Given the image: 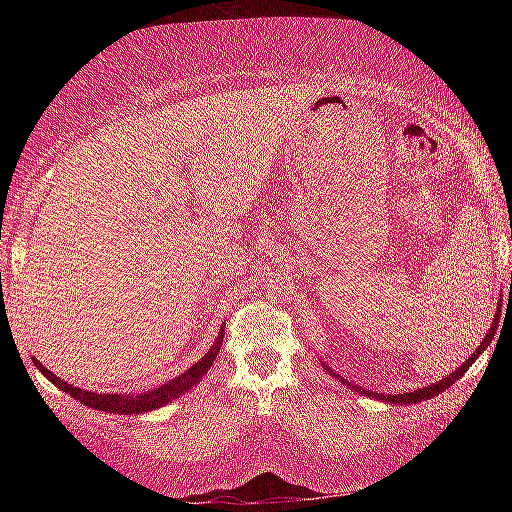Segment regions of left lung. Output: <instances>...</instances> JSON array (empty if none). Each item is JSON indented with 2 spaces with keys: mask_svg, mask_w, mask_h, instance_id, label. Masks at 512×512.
<instances>
[{
  "mask_svg": "<svg viewBox=\"0 0 512 512\" xmlns=\"http://www.w3.org/2000/svg\"><path fill=\"white\" fill-rule=\"evenodd\" d=\"M499 314H501V302H499V307H497V314H495V318H492V325H490V329H488V334H485V339L481 341V345L479 348L474 350V354L470 359H465V363L458 370H454L452 375H447V377H443L440 381H436V384H431V386H424V388H418V391H411V393H397V395H384V393H368V391H363L361 386H354V384H350V381H343V377L339 375V372H334L332 368L329 366H325V370L329 372V375H334L336 379L339 381H343V384H348L352 391H357V393H361V395H370V397H375V400H384V402H388V404H400V406H404V404H418V402H424V400H429V397H436L438 393H443L445 388H449V386H454V381H458L461 379L467 370H470V366L472 363L479 359V354L488 348V345L492 343V339H495V334H497V327H499Z\"/></svg>",
  "mask_w": 512,
  "mask_h": 512,
  "instance_id": "left-lung-1",
  "label": "left lung"
}]
</instances>
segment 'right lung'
Instances as JSON below:
<instances>
[{"label": "right lung", "instance_id": "add662e5", "mask_svg": "<svg viewBox=\"0 0 512 512\" xmlns=\"http://www.w3.org/2000/svg\"><path fill=\"white\" fill-rule=\"evenodd\" d=\"M223 336H225V325H221V332L216 336V341L210 350H207L205 357L198 359L192 368L185 370L183 375H178L176 379L167 381V384H162L155 388V391H144V393H135V395H117V393H94V391H83L79 386H72L63 381L60 377H56L54 372L47 370L45 366L38 359H33L36 363V368L45 375L51 384H56L60 391H65L67 395H72L74 400L83 402L85 406H90V409H97V411H106V413H119V415H133V413H149L153 409H160V406L169 404L171 400H176L183 393H187L189 388L196 386L198 381L203 379V375L216 359V354L221 350V343H223Z\"/></svg>", "mask_w": 512, "mask_h": 512}]
</instances>
